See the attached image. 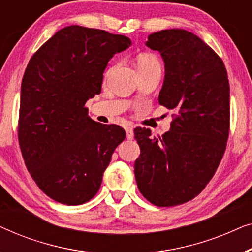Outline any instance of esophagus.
Returning <instances> with one entry per match:
<instances>
[{
	"label": "esophagus",
	"mask_w": 252,
	"mask_h": 252,
	"mask_svg": "<svg viewBox=\"0 0 252 252\" xmlns=\"http://www.w3.org/2000/svg\"><path fill=\"white\" fill-rule=\"evenodd\" d=\"M126 137L128 140H133L134 137V133H133V128L132 127H126Z\"/></svg>",
	"instance_id": "1"
}]
</instances>
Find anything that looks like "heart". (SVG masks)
<instances>
[{"instance_id": "1", "label": "heart", "mask_w": 252, "mask_h": 252, "mask_svg": "<svg viewBox=\"0 0 252 252\" xmlns=\"http://www.w3.org/2000/svg\"><path fill=\"white\" fill-rule=\"evenodd\" d=\"M135 62H136L137 71L139 72L153 70V68H161L160 62L158 60V57L156 55L151 53L139 54L135 58ZM109 72H110V68L106 71V74H109Z\"/></svg>"}]
</instances>
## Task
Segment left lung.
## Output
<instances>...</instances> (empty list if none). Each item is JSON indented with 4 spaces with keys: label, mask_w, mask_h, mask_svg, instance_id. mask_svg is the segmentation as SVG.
<instances>
[{
    "label": "left lung",
    "mask_w": 252,
    "mask_h": 252,
    "mask_svg": "<svg viewBox=\"0 0 252 252\" xmlns=\"http://www.w3.org/2000/svg\"><path fill=\"white\" fill-rule=\"evenodd\" d=\"M158 50L165 79L158 103L174 113L171 129L151 136L134 129L141 154L134 164L137 188L157 206H175L196 197L209 184L225 154L229 134V81L221 58L186 30L148 36Z\"/></svg>",
    "instance_id": "obj_1"
}]
</instances>
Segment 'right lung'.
I'll list each match as a JSON object with an SVG mask.
<instances>
[{
    "label": "right lung",
    "mask_w": 252,
    "mask_h": 252,
    "mask_svg": "<svg viewBox=\"0 0 252 252\" xmlns=\"http://www.w3.org/2000/svg\"><path fill=\"white\" fill-rule=\"evenodd\" d=\"M129 46L125 35L72 25L55 33L27 64L19 146L31 177L54 201L79 205L94 197L125 140L124 128L96 123L85 104L101 93L108 62Z\"/></svg>",
    "instance_id": "right-lung-1"
}]
</instances>
